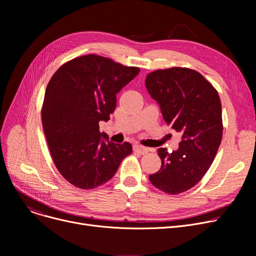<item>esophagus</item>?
I'll use <instances>...</instances> for the list:
<instances>
[{"mask_svg": "<svg viewBox=\"0 0 256 256\" xmlns=\"http://www.w3.org/2000/svg\"><path fill=\"white\" fill-rule=\"evenodd\" d=\"M148 148L147 147H144L142 145H134V152H137V154H145L148 152Z\"/></svg>", "mask_w": 256, "mask_h": 256, "instance_id": "34e87169", "label": "esophagus"}]
</instances>
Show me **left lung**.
Returning <instances> with one entry per match:
<instances>
[{
	"label": "left lung",
	"mask_w": 256,
	"mask_h": 256,
	"mask_svg": "<svg viewBox=\"0 0 256 256\" xmlns=\"http://www.w3.org/2000/svg\"><path fill=\"white\" fill-rule=\"evenodd\" d=\"M145 86L167 124L182 135L178 150H158L162 166L150 180L167 194L186 192L204 176L219 150L223 134L219 94L202 74L184 67L150 72Z\"/></svg>",
	"instance_id": "8db88e82"
}]
</instances>
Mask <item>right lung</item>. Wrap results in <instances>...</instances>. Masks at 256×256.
I'll return each mask as SVG.
<instances>
[{
  "instance_id": "1",
  "label": "right lung",
  "mask_w": 256,
  "mask_h": 256,
  "mask_svg": "<svg viewBox=\"0 0 256 256\" xmlns=\"http://www.w3.org/2000/svg\"><path fill=\"white\" fill-rule=\"evenodd\" d=\"M140 72L109 58L86 55L63 64L46 86L42 110L54 164L72 184L89 190L110 180L130 143L116 144L100 132L110 119L116 94Z\"/></svg>"
}]
</instances>
